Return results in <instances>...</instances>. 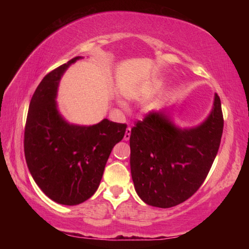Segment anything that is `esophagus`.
Segmentation results:
<instances>
[{
    "instance_id": "1",
    "label": "esophagus",
    "mask_w": 249,
    "mask_h": 249,
    "mask_svg": "<svg viewBox=\"0 0 249 249\" xmlns=\"http://www.w3.org/2000/svg\"><path fill=\"white\" fill-rule=\"evenodd\" d=\"M130 133H132V128L127 127V129H126V132H125V135H124V140H125V141H128V140H129Z\"/></svg>"
}]
</instances>
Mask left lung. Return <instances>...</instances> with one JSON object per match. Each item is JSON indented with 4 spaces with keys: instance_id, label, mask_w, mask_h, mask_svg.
Returning <instances> with one entry per match:
<instances>
[{
    "instance_id": "obj_1",
    "label": "left lung",
    "mask_w": 249,
    "mask_h": 249,
    "mask_svg": "<svg viewBox=\"0 0 249 249\" xmlns=\"http://www.w3.org/2000/svg\"><path fill=\"white\" fill-rule=\"evenodd\" d=\"M223 126L217 94L211 114L196 127L177 128L159 112L137 121L129 137L130 172L141 199L167 209L195 195L216 157Z\"/></svg>"
}]
</instances>
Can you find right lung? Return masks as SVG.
<instances>
[{
	"instance_id": "add662e5",
	"label": "right lung",
	"mask_w": 249,
	"mask_h": 249,
	"mask_svg": "<svg viewBox=\"0 0 249 249\" xmlns=\"http://www.w3.org/2000/svg\"><path fill=\"white\" fill-rule=\"evenodd\" d=\"M81 57L50 71L29 103L24 153L29 172L46 196L75 205L94 195L108 156L127 125L104 119L92 126L71 125L58 113L56 94L62 73Z\"/></svg>"
}]
</instances>
